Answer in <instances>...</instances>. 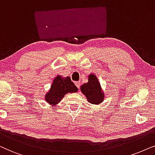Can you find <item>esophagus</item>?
Returning <instances> with one entry per match:
<instances>
[{
  "label": "esophagus",
  "instance_id": "34e87169",
  "mask_svg": "<svg viewBox=\"0 0 155 155\" xmlns=\"http://www.w3.org/2000/svg\"><path fill=\"white\" fill-rule=\"evenodd\" d=\"M74 84H75V85L76 86V87H77L78 88H80V86H81V84H80L79 81H76Z\"/></svg>",
  "mask_w": 155,
  "mask_h": 155
}]
</instances>
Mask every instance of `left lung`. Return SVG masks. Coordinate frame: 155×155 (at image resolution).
Instances as JSON below:
<instances>
[{
	"label": "left lung",
	"instance_id": "8db88e82",
	"mask_svg": "<svg viewBox=\"0 0 155 155\" xmlns=\"http://www.w3.org/2000/svg\"><path fill=\"white\" fill-rule=\"evenodd\" d=\"M81 91L85 95L90 104L98 105L104 100V93L96 76L91 74L88 76V81L81 86Z\"/></svg>",
	"mask_w": 155,
	"mask_h": 155
}]
</instances>
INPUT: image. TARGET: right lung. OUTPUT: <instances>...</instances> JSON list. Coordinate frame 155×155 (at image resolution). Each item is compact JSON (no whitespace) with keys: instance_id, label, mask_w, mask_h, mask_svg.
<instances>
[{"instance_id":"1","label":"right lung","mask_w":155,"mask_h":155,"mask_svg":"<svg viewBox=\"0 0 155 155\" xmlns=\"http://www.w3.org/2000/svg\"><path fill=\"white\" fill-rule=\"evenodd\" d=\"M78 88L71 81V78H63L58 75L54 79L50 89L45 96V100L51 106L58 104L67 93L77 92Z\"/></svg>"}]
</instances>
